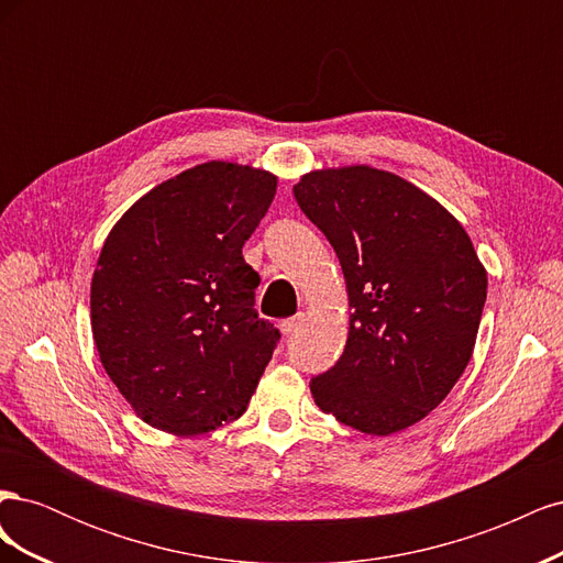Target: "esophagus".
Instances as JSON below:
<instances>
[{"instance_id":"34e87169","label":"esophagus","mask_w":563,"mask_h":563,"mask_svg":"<svg viewBox=\"0 0 563 563\" xmlns=\"http://www.w3.org/2000/svg\"><path fill=\"white\" fill-rule=\"evenodd\" d=\"M300 327H302V317H291V319H284V321L279 323V331H282L284 335H291V333H296Z\"/></svg>"}]
</instances>
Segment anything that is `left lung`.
I'll return each instance as SVG.
<instances>
[{"mask_svg":"<svg viewBox=\"0 0 563 563\" xmlns=\"http://www.w3.org/2000/svg\"><path fill=\"white\" fill-rule=\"evenodd\" d=\"M345 275L350 327L312 378L323 413L371 437L430 416L467 368L486 302L470 234L406 178L368 164L314 168L294 185Z\"/></svg>","mask_w":563,"mask_h":563,"instance_id":"obj_1","label":"left lung"}]
</instances>
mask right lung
<instances>
[{"instance_id":"add662e5","label":"right lung","mask_w":563,"mask_h":563,"mask_svg":"<svg viewBox=\"0 0 563 563\" xmlns=\"http://www.w3.org/2000/svg\"><path fill=\"white\" fill-rule=\"evenodd\" d=\"M277 176L211 159L159 183L112 225L91 279L93 343L143 422L197 437L242 418L279 331L253 310L242 246Z\"/></svg>"}]
</instances>
